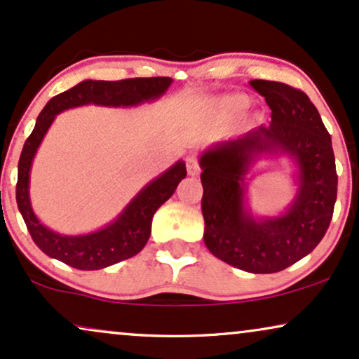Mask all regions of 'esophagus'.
Returning a JSON list of instances; mask_svg holds the SVG:
<instances>
[{
    "instance_id": "obj_1",
    "label": "esophagus",
    "mask_w": 359,
    "mask_h": 359,
    "mask_svg": "<svg viewBox=\"0 0 359 359\" xmlns=\"http://www.w3.org/2000/svg\"><path fill=\"white\" fill-rule=\"evenodd\" d=\"M187 172L190 175H197L200 172V164L197 156H189L187 157Z\"/></svg>"
}]
</instances>
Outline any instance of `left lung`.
Returning <instances> with one entry per match:
<instances>
[{
    "label": "left lung",
    "instance_id": "left-lung-1",
    "mask_svg": "<svg viewBox=\"0 0 359 359\" xmlns=\"http://www.w3.org/2000/svg\"><path fill=\"white\" fill-rule=\"evenodd\" d=\"M271 108L269 126L217 142L200 156L203 241L213 256L255 274L292 266L322 241L333 217L338 175L332 137L302 90L251 80ZM261 154H285L298 165L299 189L286 213L255 219L245 207L244 177Z\"/></svg>",
    "mask_w": 359,
    "mask_h": 359
}]
</instances>
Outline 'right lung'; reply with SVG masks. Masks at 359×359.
Wrapping results in <instances>:
<instances>
[{"label": "right lung", "mask_w": 359, "mask_h": 359, "mask_svg": "<svg viewBox=\"0 0 359 359\" xmlns=\"http://www.w3.org/2000/svg\"><path fill=\"white\" fill-rule=\"evenodd\" d=\"M169 76L151 79H126L116 82L83 80L74 88L50 98L37 116L31 136L24 142L18 164L16 202L31 238L47 256L59 259L75 269L97 271L136 256L151 236L152 217L165 200L172 197L177 185L187 175L185 162H175L164 174L146 185L118 218L98 231L88 235L67 236L44 226L32 212L29 198V172L36 151L44 140L55 114L64 109L100 104V107H136L149 100L159 98L170 87Z\"/></svg>", "instance_id": "right-lung-1"}]
</instances>
